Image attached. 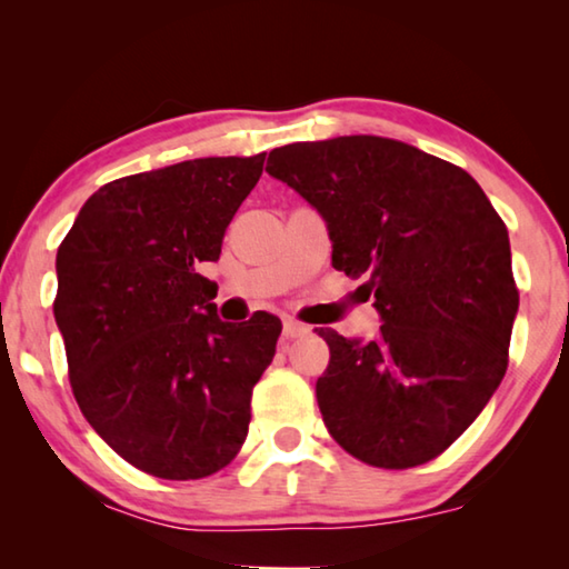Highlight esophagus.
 <instances>
[{
	"label": "esophagus",
	"mask_w": 569,
	"mask_h": 569,
	"mask_svg": "<svg viewBox=\"0 0 569 569\" xmlns=\"http://www.w3.org/2000/svg\"><path fill=\"white\" fill-rule=\"evenodd\" d=\"M283 336L286 339H303V336H308V326L296 319H283Z\"/></svg>",
	"instance_id": "esophagus-1"
}]
</instances>
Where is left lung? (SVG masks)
Masks as SVG:
<instances>
[{"instance_id":"8db88e82","label":"left lung","mask_w":569,"mask_h":569,"mask_svg":"<svg viewBox=\"0 0 569 569\" xmlns=\"http://www.w3.org/2000/svg\"><path fill=\"white\" fill-rule=\"evenodd\" d=\"M266 172L323 218L333 268L381 316L371 341L319 329L326 429L371 467L435 459L507 371L519 293L502 218L467 170L379 134L276 148Z\"/></svg>"}]
</instances>
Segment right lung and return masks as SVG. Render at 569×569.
<instances>
[{"instance_id": "right-lung-1", "label": "right lung", "mask_w": 569, "mask_h": 569, "mask_svg": "<svg viewBox=\"0 0 569 569\" xmlns=\"http://www.w3.org/2000/svg\"><path fill=\"white\" fill-rule=\"evenodd\" d=\"M266 152L198 158L102 186L57 250L54 321L90 427L160 479H203L233 461L250 393L281 319H218L216 263Z\"/></svg>"}]
</instances>
